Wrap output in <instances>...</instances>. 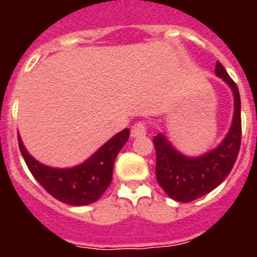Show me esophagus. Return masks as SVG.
<instances>
[{"instance_id": "34e87169", "label": "esophagus", "mask_w": 257, "mask_h": 257, "mask_svg": "<svg viewBox=\"0 0 257 257\" xmlns=\"http://www.w3.org/2000/svg\"><path fill=\"white\" fill-rule=\"evenodd\" d=\"M145 134H147V124H145L144 122H136V123H134V126L131 127V136H133V138L144 136Z\"/></svg>"}]
</instances>
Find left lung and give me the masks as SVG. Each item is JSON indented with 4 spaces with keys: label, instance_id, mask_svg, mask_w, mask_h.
Wrapping results in <instances>:
<instances>
[{
    "label": "left lung",
    "instance_id": "8db88e82",
    "mask_svg": "<svg viewBox=\"0 0 257 257\" xmlns=\"http://www.w3.org/2000/svg\"><path fill=\"white\" fill-rule=\"evenodd\" d=\"M215 72L230 86L234 95L233 123L224 142L210 153L189 158L179 153L161 134L153 139L157 181L175 201L192 202L215 189L231 171L239 153L242 138L239 91L219 61H216Z\"/></svg>",
    "mask_w": 257,
    "mask_h": 257
}]
</instances>
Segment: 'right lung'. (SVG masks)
Returning a JSON list of instances; mask_svg holds the SVG:
<instances>
[{
  "label": "right lung",
  "instance_id": "1",
  "mask_svg": "<svg viewBox=\"0 0 257 257\" xmlns=\"http://www.w3.org/2000/svg\"><path fill=\"white\" fill-rule=\"evenodd\" d=\"M130 130L124 128L106 142L91 158L73 169H51L41 165L27 152L20 136L18 143L22 156L33 178L49 194L72 206L90 205L100 198L112 181L117 154L128 140Z\"/></svg>",
  "mask_w": 257,
  "mask_h": 257
}]
</instances>
